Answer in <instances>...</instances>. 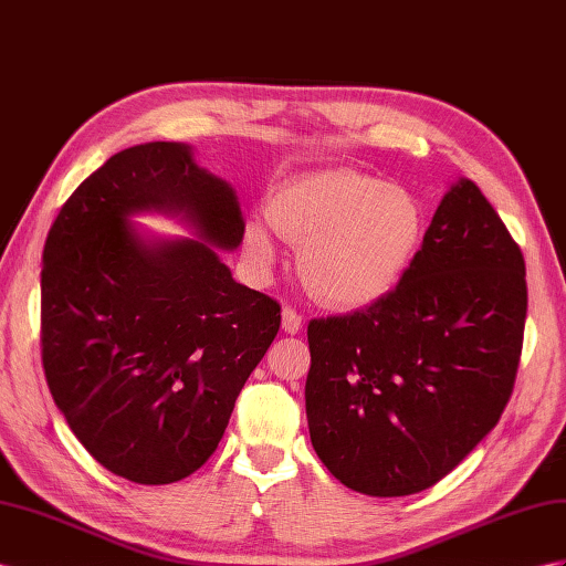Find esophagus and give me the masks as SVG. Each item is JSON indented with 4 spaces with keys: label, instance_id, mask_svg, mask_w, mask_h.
Here are the masks:
<instances>
[{
    "label": "esophagus",
    "instance_id": "34e87169",
    "mask_svg": "<svg viewBox=\"0 0 566 566\" xmlns=\"http://www.w3.org/2000/svg\"><path fill=\"white\" fill-rule=\"evenodd\" d=\"M303 327V317L294 308H282V329L286 335H298Z\"/></svg>",
    "mask_w": 566,
    "mask_h": 566
}]
</instances>
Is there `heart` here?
<instances>
[{
  "label": "heart",
  "instance_id": "heart-1",
  "mask_svg": "<svg viewBox=\"0 0 566 566\" xmlns=\"http://www.w3.org/2000/svg\"><path fill=\"white\" fill-rule=\"evenodd\" d=\"M270 224L301 249V280L317 298L332 308H360L392 292L411 265L426 210L407 186L329 169L284 186L270 202ZM270 224L251 217L243 231L245 253L263 270L277 258Z\"/></svg>",
  "mask_w": 566,
  "mask_h": 566
}]
</instances>
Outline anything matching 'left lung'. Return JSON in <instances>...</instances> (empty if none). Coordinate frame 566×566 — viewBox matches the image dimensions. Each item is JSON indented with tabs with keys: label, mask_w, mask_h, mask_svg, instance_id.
Here are the masks:
<instances>
[{
	"label": "left lung",
	"mask_w": 566,
	"mask_h": 566,
	"mask_svg": "<svg viewBox=\"0 0 566 566\" xmlns=\"http://www.w3.org/2000/svg\"><path fill=\"white\" fill-rule=\"evenodd\" d=\"M526 306L524 255L461 177L392 292L308 325L306 416L327 471L370 497L442 481L512 397Z\"/></svg>",
	"instance_id": "1"
}]
</instances>
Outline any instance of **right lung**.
<instances>
[{
	"instance_id": "obj_1",
	"label": "right lung",
	"mask_w": 566,
	"mask_h": 566,
	"mask_svg": "<svg viewBox=\"0 0 566 566\" xmlns=\"http://www.w3.org/2000/svg\"><path fill=\"white\" fill-rule=\"evenodd\" d=\"M167 213L193 238L130 220ZM237 191L188 143L112 155L71 196L42 253V366L78 442L114 475L167 485L220 444L280 329V303L222 263L243 239Z\"/></svg>"
}]
</instances>
